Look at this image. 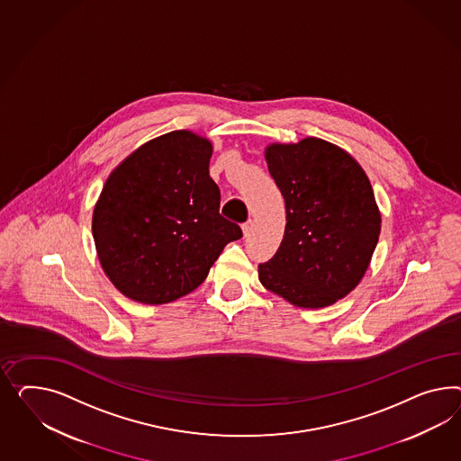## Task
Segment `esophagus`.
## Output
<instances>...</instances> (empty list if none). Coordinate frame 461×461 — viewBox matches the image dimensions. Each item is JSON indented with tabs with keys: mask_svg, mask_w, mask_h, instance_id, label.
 Wrapping results in <instances>:
<instances>
[{
	"mask_svg": "<svg viewBox=\"0 0 461 461\" xmlns=\"http://www.w3.org/2000/svg\"><path fill=\"white\" fill-rule=\"evenodd\" d=\"M251 230H253V221L249 220L247 223H243V235H245V237H249V233H251Z\"/></svg>",
	"mask_w": 461,
	"mask_h": 461,
	"instance_id": "1",
	"label": "esophagus"
}]
</instances>
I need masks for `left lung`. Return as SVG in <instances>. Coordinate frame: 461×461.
<instances>
[{
    "instance_id": "obj_1",
    "label": "left lung",
    "mask_w": 461,
    "mask_h": 461,
    "mask_svg": "<svg viewBox=\"0 0 461 461\" xmlns=\"http://www.w3.org/2000/svg\"><path fill=\"white\" fill-rule=\"evenodd\" d=\"M265 156L285 199L286 224L258 278L297 307H327L361 282L377 245L381 214L371 183L354 158L322 139L274 144Z\"/></svg>"
}]
</instances>
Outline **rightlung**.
Here are the masks:
<instances>
[{
	"label": "right lung",
	"instance_id": "right-lung-1",
	"mask_svg": "<svg viewBox=\"0 0 461 461\" xmlns=\"http://www.w3.org/2000/svg\"><path fill=\"white\" fill-rule=\"evenodd\" d=\"M212 144L189 131L152 139L105 181L92 231L104 272L125 297L167 303L198 288L230 241Z\"/></svg>",
	"mask_w": 461,
	"mask_h": 461
}]
</instances>
